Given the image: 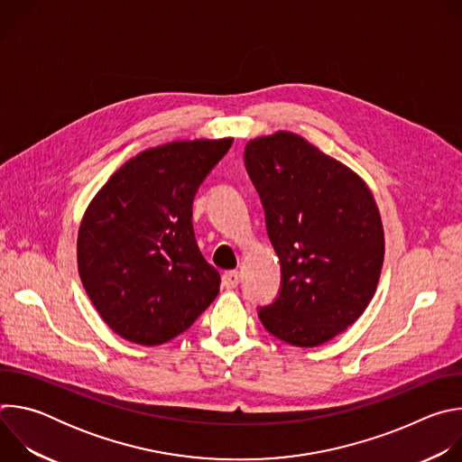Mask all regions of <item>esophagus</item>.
I'll return each instance as SVG.
<instances>
[{"label": "esophagus", "instance_id": "34e87169", "mask_svg": "<svg viewBox=\"0 0 462 462\" xmlns=\"http://www.w3.org/2000/svg\"><path fill=\"white\" fill-rule=\"evenodd\" d=\"M239 280H241V276H239L237 271H228V273L223 274V287L236 289L239 285Z\"/></svg>", "mask_w": 462, "mask_h": 462}]
</instances>
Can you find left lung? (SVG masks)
<instances>
[{
  "label": "left lung",
  "mask_w": 462,
  "mask_h": 462,
  "mask_svg": "<svg viewBox=\"0 0 462 462\" xmlns=\"http://www.w3.org/2000/svg\"><path fill=\"white\" fill-rule=\"evenodd\" d=\"M245 164L282 265L280 296L259 309L261 323L296 347L333 340L362 316L380 280L385 241L371 189L291 131L248 141Z\"/></svg>",
  "instance_id": "obj_1"
}]
</instances>
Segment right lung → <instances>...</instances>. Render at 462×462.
I'll list each match as a JSON object with an SVG mask.
<instances>
[{
	"label": "right lung",
	"instance_id": "obj_1",
	"mask_svg": "<svg viewBox=\"0 0 462 462\" xmlns=\"http://www.w3.org/2000/svg\"><path fill=\"white\" fill-rule=\"evenodd\" d=\"M234 139L175 141L122 164L89 203L77 241L82 285L127 342L161 346L216 300L219 273L197 246L191 205Z\"/></svg>",
	"mask_w": 462,
	"mask_h": 462
}]
</instances>
